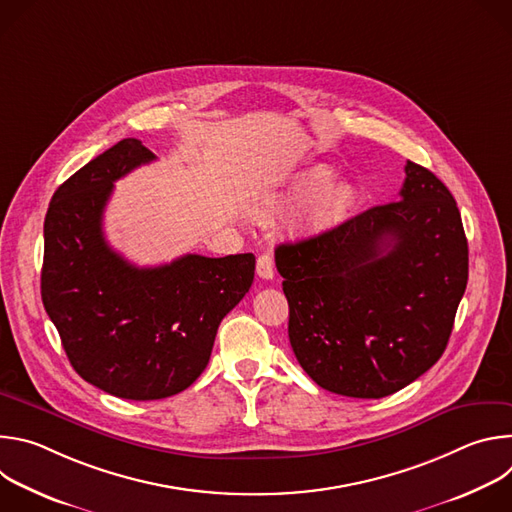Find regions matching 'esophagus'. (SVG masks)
Masks as SVG:
<instances>
[{
	"label": "esophagus",
	"mask_w": 512,
	"mask_h": 512,
	"mask_svg": "<svg viewBox=\"0 0 512 512\" xmlns=\"http://www.w3.org/2000/svg\"><path fill=\"white\" fill-rule=\"evenodd\" d=\"M257 275L261 279H273V257L269 253L259 255V259H257Z\"/></svg>",
	"instance_id": "34e87169"
}]
</instances>
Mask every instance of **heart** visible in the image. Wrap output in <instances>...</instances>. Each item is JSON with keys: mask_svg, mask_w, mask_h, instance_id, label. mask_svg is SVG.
<instances>
[{"mask_svg": "<svg viewBox=\"0 0 512 512\" xmlns=\"http://www.w3.org/2000/svg\"><path fill=\"white\" fill-rule=\"evenodd\" d=\"M330 180H332V170L328 166H312L306 172L298 174L296 180L289 184L287 192L283 194V200L285 202H304V200L312 198L314 194H318L322 188H326L330 184ZM352 200H354V188L346 182L326 188L316 198L312 208L308 210L304 227L306 229H322L326 225H332L350 208Z\"/></svg>", "mask_w": 512, "mask_h": 512, "instance_id": "heart-1", "label": "heart"}]
</instances>
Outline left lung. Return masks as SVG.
Here are the masks:
<instances>
[{"label": "left lung", "instance_id": "1", "mask_svg": "<svg viewBox=\"0 0 512 512\" xmlns=\"http://www.w3.org/2000/svg\"><path fill=\"white\" fill-rule=\"evenodd\" d=\"M289 342L322 389L381 399L444 354L468 283V241L452 192L407 162L397 202L275 249Z\"/></svg>", "mask_w": 512, "mask_h": 512}]
</instances>
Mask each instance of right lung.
I'll use <instances>...</instances> for the list:
<instances>
[{"instance_id":"add662e5","label":"right lung","mask_w":512,"mask_h":512,"mask_svg":"<svg viewBox=\"0 0 512 512\" xmlns=\"http://www.w3.org/2000/svg\"><path fill=\"white\" fill-rule=\"evenodd\" d=\"M154 160L139 139H121L58 186L44 221L42 302L72 369L131 401L188 389L255 277L253 253L135 267L109 247L103 212L113 184Z\"/></svg>"}]
</instances>
